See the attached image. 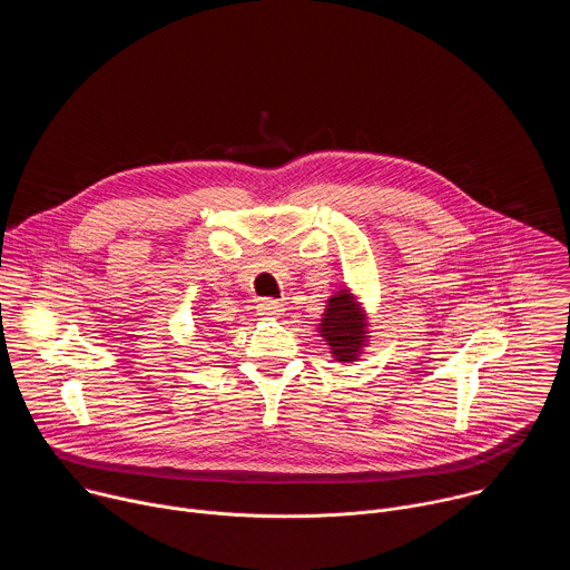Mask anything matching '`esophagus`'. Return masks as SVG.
Listing matches in <instances>:
<instances>
[{
	"label": "esophagus",
	"instance_id": "34e87169",
	"mask_svg": "<svg viewBox=\"0 0 570 570\" xmlns=\"http://www.w3.org/2000/svg\"><path fill=\"white\" fill-rule=\"evenodd\" d=\"M257 313L264 315V317H279L284 313V304L277 302V299L266 297V299L257 302Z\"/></svg>",
	"mask_w": 570,
	"mask_h": 570
}]
</instances>
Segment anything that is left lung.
Wrapping results in <instances>:
<instances>
[{"label": "left lung", "mask_w": 570, "mask_h": 570, "mask_svg": "<svg viewBox=\"0 0 570 570\" xmlns=\"http://www.w3.org/2000/svg\"><path fill=\"white\" fill-rule=\"evenodd\" d=\"M317 334L330 345V354L338 363L361 361L370 343V317L358 295L343 286L327 299V308L317 324Z\"/></svg>", "instance_id": "8db88e82"}]
</instances>
